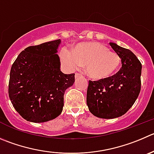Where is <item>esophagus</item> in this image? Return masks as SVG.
Wrapping results in <instances>:
<instances>
[{
	"instance_id": "esophagus-1",
	"label": "esophagus",
	"mask_w": 154,
	"mask_h": 154,
	"mask_svg": "<svg viewBox=\"0 0 154 154\" xmlns=\"http://www.w3.org/2000/svg\"><path fill=\"white\" fill-rule=\"evenodd\" d=\"M80 75H81V74H80V73H79V72L75 73V78H78L79 76H80Z\"/></svg>"
}]
</instances>
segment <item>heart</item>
Segmentation results:
<instances>
[{"mask_svg":"<svg viewBox=\"0 0 154 154\" xmlns=\"http://www.w3.org/2000/svg\"><path fill=\"white\" fill-rule=\"evenodd\" d=\"M60 57L70 69L85 65L86 73L94 79H101L112 74L119 66V56L97 42H82L72 50L63 48Z\"/></svg>","mask_w":154,"mask_h":154,"instance_id":"heart-1","label":"heart"}]
</instances>
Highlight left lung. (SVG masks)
<instances>
[{"label":"left lung","mask_w":154,"mask_h":154,"mask_svg":"<svg viewBox=\"0 0 154 154\" xmlns=\"http://www.w3.org/2000/svg\"><path fill=\"white\" fill-rule=\"evenodd\" d=\"M121 58L122 67L113 75L89 81L87 105L94 116L102 119L122 116L132 106L140 91L142 66L130 50L110 42Z\"/></svg>","instance_id":"obj_1"}]
</instances>
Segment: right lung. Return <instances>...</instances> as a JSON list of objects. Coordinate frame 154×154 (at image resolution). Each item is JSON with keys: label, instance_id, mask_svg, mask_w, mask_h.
Listing matches in <instances>:
<instances>
[{"label": "right lung", "instance_id": "right-lung-1", "mask_svg": "<svg viewBox=\"0 0 154 154\" xmlns=\"http://www.w3.org/2000/svg\"><path fill=\"white\" fill-rule=\"evenodd\" d=\"M60 39L30 46L22 51L10 73L9 97L23 119L45 122L63 111V95L75 82V74L60 71L57 53Z\"/></svg>", "mask_w": 154, "mask_h": 154}]
</instances>
